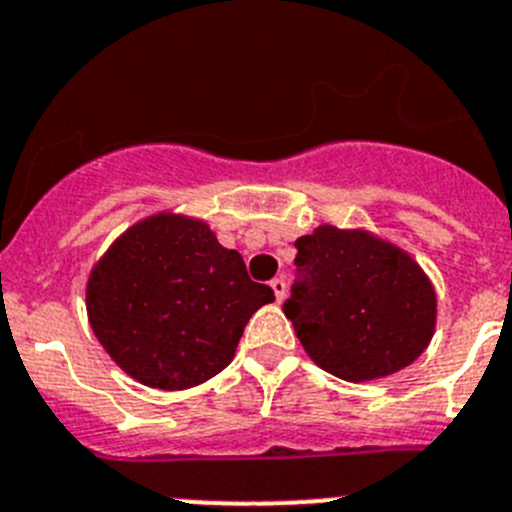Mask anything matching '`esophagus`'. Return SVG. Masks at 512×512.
Masks as SVG:
<instances>
[{
	"instance_id": "34e87169",
	"label": "esophagus",
	"mask_w": 512,
	"mask_h": 512,
	"mask_svg": "<svg viewBox=\"0 0 512 512\" xmlns=\"http://www.w3.org/2000/svg\"><path fill=\"white\" fill-rule=\"evenodd\" d=\"M271 289H274L276 302H281V299L287 297V281H284V276H276V279H271Z\"/></svg>"
}]
</instances>
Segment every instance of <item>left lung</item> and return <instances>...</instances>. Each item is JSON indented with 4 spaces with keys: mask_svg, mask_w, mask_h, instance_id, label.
<instances>
[{
    "mask_svg": "<svg viewBox=\"0 0 512 512\" xmlns=\"http://www.w3.org/2000/svg\"><path fill=\"white\" fill-rule=\"evenodd\" d=\"M284 314L309 358L342 381L398 373L429 345L437 294L409 253L363 231L320 225L297 238Z\"/></svg>",
    "mask_w": 512,
    "mask_h": 512,
    "instance_id": "8db88e82",
    "label": "left lung"
}]
</instances>
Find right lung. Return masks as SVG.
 <instances>
[{
    "label": "right lung",
    "instance_id": "obj_1",
    "mask_svg": "<svg viewBox=\"0 0 512 512\" xmlns=\"http://www.w3.org/2000/svg\"><path fill=\"white\" fill-rule=\"evenodd\" d=\"M274 302L241 253L203 220L159 213L106 251L86 289L88 320L106 353L139 383L182 391L236 355L251 314Z\"/></svg>",
    "mask_w": 512,
    "mask_h": 512
}]
</instances>
